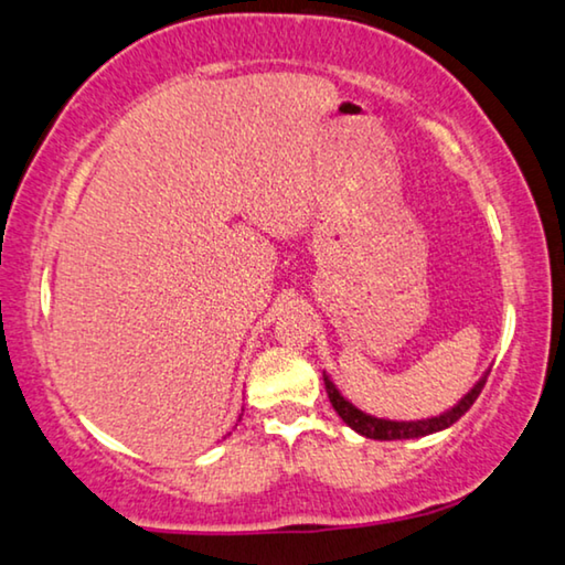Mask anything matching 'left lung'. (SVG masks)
<instances>
[{
  "mask_svg": "<svg viewBox=\"0 0 565 565\" xmlns=\"http://www.w3.org/2000/svg\"><path fill=\"white\" fill-rule=\"evenodd\" d=\"M483 384H487V376H483L479 384H476L471 392H468L463 399L456 404V407L443 412V415H438V417L417 419V423H394V419L371 417V415H365V412H361L359 407H353V404L338 392L335 384L324 376V388H328L330 404L335 407L338 415L343 417V423L348 427H353L355 433H361L363 438H371V440H409V438H425V435L440 433V430H445V427H450L452 423H458V419L463 417L468 409H471V404L479 399Z\"/></svg>",
  "mask_w": 565,
  "mask_h": 565,
  "instance_id": "8db88e82",
  "label": "left lung"
}]
</instances>
